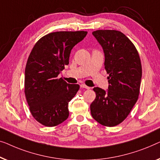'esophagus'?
Instances as JSON below:
<instances>
[{"instance_id":"obj_1","label":"esophagus","mask_w":160,"mask_h":160,"mask_svg":"<svg viewBox=\"0 0 160 160\" xmlns=\"http://www.w3.org/2000/svg\"><path fill=\"white\" fill-rule=\"evenodd\" d=\"M80 88H85V89H90V87L87 86V85H85V84H81Z\"/></svg>"}]
</instances>
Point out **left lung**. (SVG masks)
Instances as JSON below:
<instances>
[{
	"label": "left lung",
	"instance_id": "obj_1",
	"mask_svg": "<svg viewBox=\"0 0 160 160\" xmlns=\"http://www.w3.org/2000/svg\"><path fill=\"white\" fill-rule=\"evenodd\" d=\"M92 34L104 52L109 85L107 91L94 88L96 96L91 113L101 125L114 127L125 120L138 98L142 76L140 57L134 44L120 31L99 30Z\"/></svg>",
	"mask_w": 160,
	"mask_h": 160
}]
</instances>
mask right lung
<instances>
[{
  "mask_svg": "<svg viewBox=\"0 0 160 160\" xmlns=\"http://www.w3.org/2000/svg\"><path fill=\"white\" fill-rule=\"evenodd\" d=\"M86 31L51 32L38 40L29 56L24 75V94L33 118L53 127L69 117V102L80 85L69 84L58 75L69 64L74 46L86 36Z\"/></svg>",
  "mask_w": 160,
  "mask_h": 160,
  "instance_id": "obj_1",
  "label": "right lung"
}]
</instances>
